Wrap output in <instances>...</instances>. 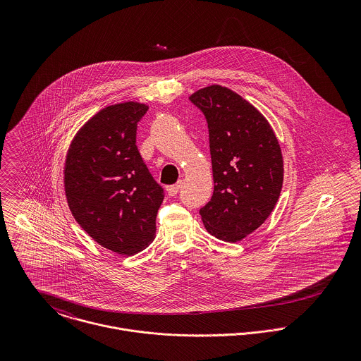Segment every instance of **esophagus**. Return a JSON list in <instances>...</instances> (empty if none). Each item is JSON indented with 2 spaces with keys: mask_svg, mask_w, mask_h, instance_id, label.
<instances>
[{
  "mask_svg": "<svg viewBox=\"0 0 361 361\" xmlns=\"http://www.w3.org/2000/svg\"><path fill=\"white\" fill-rule=\"evenodd\" d=\"M180 186H182V183H180V182H179V183H176V185L168 186V189H166L168 195H169V196H176V195L179 193V189H180Z\"/></svg>",
  "mask_w": 361,
  "mask_h": 361,
  "instance_id": "1",
  "label": "esophagus"
}]
</instances>
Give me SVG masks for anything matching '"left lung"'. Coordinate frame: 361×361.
<instances>
[{"mask_svg":"<svg viewBox=\"0 0 361 361\" xmlns=\"http://www.w3.org/2000/svg\"><path fill=\"white\" fill-rule=\"evenodd\" d=\"M190 102L206 116L214 176L200 215L212 236L235 243L255 232L279 199L281 147L267 119L235 92L214 85Z\"/></svg>","mask_w":361,"mask_h":361,"instance_id":"1","label":"left lung"}]
</instances>
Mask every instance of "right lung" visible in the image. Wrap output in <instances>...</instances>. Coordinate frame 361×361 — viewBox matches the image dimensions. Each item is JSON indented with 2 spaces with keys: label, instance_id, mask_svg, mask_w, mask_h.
I'll return each mask as SVG.
<instances>
[{
  "label": "right lung",
  "instance_id": "right-lung-1",
  "mask_svg": "<svg viewBox=\"0 0 361 361\" xmlns=\"http://www.w3.org/2000/svg\"><path fill=\"white\" fill-rule=\"evenodd\" d=\"M145 104L109 105L75 136L65 162V193L78 224L105 249L132 256L155 238L164 189L136 146Z\"/></svg>",
  "mask_w": 361,
  "mask_h": 361
}]
</instances>
